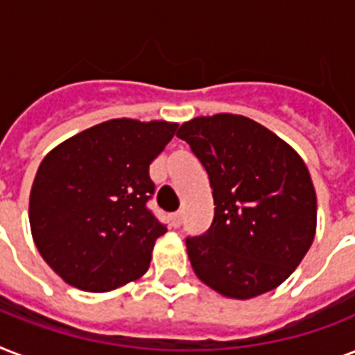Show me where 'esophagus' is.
<instances>
[{
    "instance_id": "1",
    "label": "esophagus",
    "mask_w": 355,
    "mask_h": 355,
    "mask_svg": "<svg viewBox=\"0 0 355 355\" xmlns=\"http://www.w3.org/2000/svg\"><path fill=\"white\" fill-rule=\"evenodd\" d=\"M182 217H184L182 211H177V214H173V216H171V225H173V227H175V228L180 227V225H182Z\"/></svg>"
}]
</instances>
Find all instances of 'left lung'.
I'll list each match as a JSON object with an SVG mask.
<instances>
[{"instance_id":"1","label":"left lung","mask_w":355,"mask_h":355,"mask_svg":"<svg viewBox=\"0 0 355 355\" xmlns=\"http://www.w3.org/2000/svg\"><path fill=\"white\" fill-rule=\"evenodd\" d=\"M177 136L205 166L214 221L186 239L195 275L228 298L272 291L297 269L317 228V197L304 160L263 125L237 116L195 118Z\"/></svg>"}]
</instances>
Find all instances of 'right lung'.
Segmentation results:
<instances>
[{
	"instance_id": "1",
	"label": "right lung",
	"mask_w": 355,
	"mask_h": 355,
	"mask_svg": "<svg viewBox=\"0 0 355 355\" xmlns=\"http://www.w3.org/2000/svg\"><path fill=\"white\" fill-rule=\"evenodd\" d=\"M177 123L110 119L57 145L31 188L29 223L46 263L66 284L112 291L149 269L155 241L167 232L147 202L150 162Z\"/></svg>"
}]
</instances>
